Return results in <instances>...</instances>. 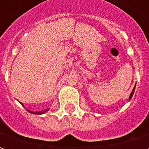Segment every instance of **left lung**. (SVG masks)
Listing matches in <instances>:
<instances>
[{"instance_id":"left-lung-1","label":"left lung","mask_w":149,"mask_h":149,"mask_svg":"<svg viewBox=\"0 0 149 149\" xmlns=\"http://www.w3.org/2000/svg\"><path fill=\"white\" fill-rule=\"evenodd\" d=\"M134 91H135V87H134V88L132 89V91L131 94H130V97H129V100H131V98L132 97V95H133V93H134Z\"/></svg>"}]
</instances>
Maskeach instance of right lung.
<instances>
[{
    "mask_svg": "<svg viewBox=\"0 0 149 149\" xmlns=\"http://www.w3.org/2000/svg\"><path fill=\"white\" fill-rule=\"evenodd\" d=\"M47 110H48V109L44 110V111H42V112H41V111H40V112H32V111H31V112H29H29H31V113H34V114H38V115H40V114H43V113H45V112Z\"/></svg>",
    "mask_w": 149,
    "mask_h": 149,
    "instance_id": "right-lung-1",
    "label": "right lung"
}]
</instances>
